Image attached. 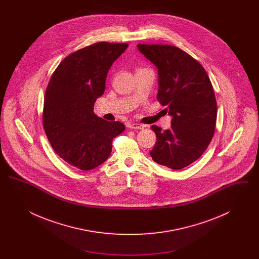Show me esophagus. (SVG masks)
<instances>
[{"instance_id":"34e87169","label":"esophagus","mask_w":259,"mask_h":259,"mask_svg":"<svg viewBox=\"0 0 259 259\" xmlns=\"http://www.w3.org/2000/svg\"><path fill=\"white\" fill-rule=\"evenodd\" d=\"M128 127L130 129H136V130H140V129H144L145 126L143 124L140 123H129L128 124Z\"/></svg>"}]
</instances>
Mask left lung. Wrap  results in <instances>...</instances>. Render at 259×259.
Masks as SVG:
<instances>
[{"mask_svg":"<svg viewBox=\"0 0 259 259\" xmlns=\"http://www.w3.org/2000/svg\"><path fill=\"white\" fill-rule=\"evenodd\" d=\"M158 72L157 100L172 116L168 130L152 125L156 144L154 162L180 170L200 158L212 139L217 100L202 65L184 50L168 45H138Z\"/></svg>","mask_w":259,"mask_h":259,"instance_id":"1","label":"left lung"}]
</instances>
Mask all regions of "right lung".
<instances>
[{"instance_id": "add662e5", "label": "right lung", "mask_w": 259, "mask_h": 259, "mask_svg": "<svg viewBox=\"0 0 259 259\" xmlns=\"http://www.w3.org/2000/svg\"><path fill=\"white\" fill-rule=\"evenodd\" d=\"M128 44L100 41L68 55L56 68L45 95L42 124L55 152L83 171L92 170L110 156L111 143L125 126L107 121L93 109L105 92L112 63Z\"/></svg>"}]
</instances>
